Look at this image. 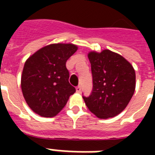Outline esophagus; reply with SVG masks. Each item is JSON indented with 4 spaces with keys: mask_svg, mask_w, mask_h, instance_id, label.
Here are the masks:
<instances>
[{
    "mask_svg": "<svg viewBox=\"0 0 155 155\" xmlns=\"http://www.w3.org/2000/svg\"><path fill=\"white\" fill-rule=\"evenodd\" d=\"M76 91H77V92H80V87H79V86H78V87H76Z\"/></svg>",
    "mask_w": 155,
    "mask_h": 155,
    "instance_id": "obj_1",
    "label": "esophagus"
}]
</instances>
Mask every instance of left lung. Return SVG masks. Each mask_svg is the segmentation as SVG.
<instances>
[{
	"instance_id": "obj_1",
	"label": "left lung",
	"mask_w": 155,
	"mask_h": 155,
	"mask_svg": "<svg viewBox=\"0 0 155 155\" xmlns=\"http://www.w3.org/2000/svg\"><path fill=\"white\" fill-rule=\"evenodd\" d=\"M72 44H51L38 50L25 61L21 87L23 97L35 113L53 117L60 112L77 84H70L66 62L77 51ZM71 82V80H70Z\"/></svg>"
}]
</instances>
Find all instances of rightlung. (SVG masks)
<instances>
[{"instance_id":"right-lung-1","label":"right lung","mask_w":155,"mask_h":155,"mask_svg":"<svg viewBox=\"0 0 155 155\" xmlns=\"http://www.w3.org/2000/svg\"><path fill=\"white\" fill-rule=\"evenodd\" d=\"M92 75L89 97H83L86 105L98 118L113 117L122 112L135 91L136 75L128 61L104 51L88 54Z\"/></svg>"}]
</instances>
